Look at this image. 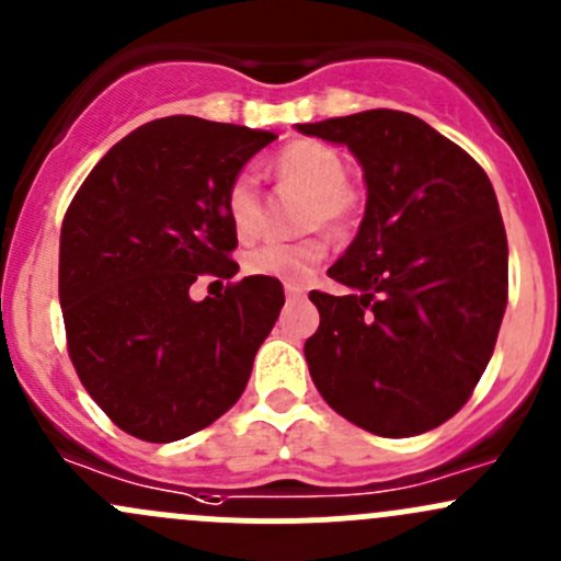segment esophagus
Returning a JSON list of instances; mask_svg holds the SVG:
<instances>
[{
    "label": "esophagus",
    "instance_id": "34e87169",
    "mask_svg": "<svg viewBox=\"0 0 561 561\" xmlns=\"http://www.w3.org/2000/svg\"><path fill=\"white\" fill-rule=\"evenodd\" d=\"M285 293H287V298H301L304 293H307V287H304V285H296V282H287V285H285Z\"/></svg>",
    "mask_w": 561,
    "mask_h": 561
}]
</instances>
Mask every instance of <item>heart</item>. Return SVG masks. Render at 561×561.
I'll return each instance as SVG.
<instances>
[{
	"label": "heart",
	"mask_w": 561,
	"mask_h": 561,
	"mask_svg": "<svg viewBox=\"0 0 561 561\" xmlns=\"http://www.w3.org/2000/svg\"><path fill=\"white\" fill-rule=\"evenodd\" d=\"M276 173L287 181L312 190V201L307 206V225H331L342 228L355 211V192L347 184V168L339 151L331 146L314 144V140H298L285 146L274 162ZM225 208L233 225V233L241 241L254 239L263 225V201L260 186L252 173H239L228 186ZM325 254L322 236H307L298 241H268V244L252 249L244 257L247 274L271 276L282 282L307 279L312 268Z\"/></svg>",
	"instance_id": "b5f03b06"
}]
</instances>
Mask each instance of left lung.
<instances>
[{"mask_svg": "<svg viewBox=\"0 0 561 561\" xmlns=\"http://www.w3.org/2000/svg\"><path fill=\"white\" fill-rule=\"evenodd\" d=\"M298 133L347 146L366 181L353 244L328 268L344 296L312 290L304 344L322 399L380 437L454 417L494 353L507 307V236L483 168L404 111L353 113Z\"/></svg>", "mask_w": 561, "mask_h": 561, "instance_id": "1", "label": "left lung"}]
</instances>
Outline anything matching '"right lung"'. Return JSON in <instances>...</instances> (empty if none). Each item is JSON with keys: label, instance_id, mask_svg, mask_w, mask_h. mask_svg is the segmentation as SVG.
<instances>
[{"label": "right lung", "instance_id": "add662e5", "mask_svg": "<svg viewBox=\"0 0 561 561\" xmlns=\"http://www.w3.org/2000/svg\"><path fill=\"white\" fill-rule=\"evenodd\" d=\"M274 133L168 116L133 129L87 175L61 222L59 304L83 388L133 437L175 443L244 393L285 290L244 276L192 301L197 274L230 279L225 208Z\"/></svg>", "mask_w": 561, "mask_h": 561}]
</instances>
